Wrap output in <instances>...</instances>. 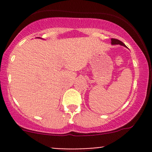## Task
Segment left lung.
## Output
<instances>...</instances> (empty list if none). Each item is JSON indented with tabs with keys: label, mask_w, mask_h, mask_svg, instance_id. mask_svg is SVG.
<instances>
[{
	"label": "left lung",
	"mask_w": 152,
	"mask_h": 152,
	"mask_svg": "<svg viewBox=\"0 0 152 152\" xmlns=\"http://www.w3.org/2000/svg\"><path fill=\"white\" fill-rule=\"evenodd\" d=\"M111 43L112 45H123L124 47H126L124 42H122L121 41L118 40V39H114V38L111 39Z\"/></svg>",
	"instance_id": "left-lung-1"
}]
</instances>
